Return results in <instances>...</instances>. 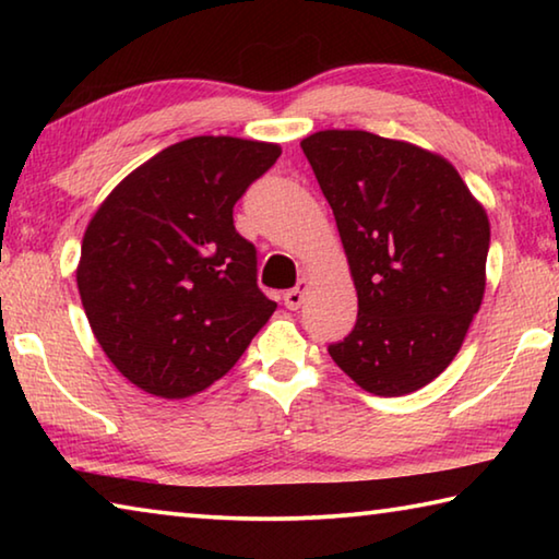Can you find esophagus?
I'll return each mask as SVG.
<instances>
[{
    "label": "esophagus",
    "mask_w": 559,
    "mask_h": 559,
    "mask_svg": "<svg viewBox=\"0 0 559 559\" xmlns=\"http://www.w3.org/2000/svg\"><path fill=\"white\" fill-rule=\"evenodd\" d=\"M306 290H308V281L300 278L296 288H290L283 293V302H286L288 310H298L302 306V298H306Z\"/></svg>",
    "instance_id": "esophagus-1"
}]
</instances>
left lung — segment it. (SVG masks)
Returning <instances> with one entry per match:
<instances>
[{
	"label": "left lung",
	"mask_w": 559,
	"mask_h": 559,
	"mask_svg": "<svg viewBox=\"0 0 559 559\" xmlns=\"http://www.w3.org/2000/svg\"><path fill=\"white\" fill-rule=\"evenodd\" d=\"M300 147L357 288L353 333L328 353L365 392H416L451 365L484 300L486 210L451 163L412 143L320 130Z\"/></svg>",
	"instance_id": "obj_1"
}]
</instances>
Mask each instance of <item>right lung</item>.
Listing matches in <instances>:
<instances>
[{
	"mask_svg": "<svg viewBox=\"0 0 559 559\" xmlns=\"http://www.w3.org/2000/svg\"><path fill=\"white\" fill-rule=\"evenodd\" d=\"M281 147L200 135L165 147L98 206L75 271L93 335L140 390L182 400L219 380L276 302L234 204Z\"/></svg>",
	"mask_w": 559,
	"mask_h": 559,
	"instance_id": "add662e5",
	"label": "right lung"
}]
</instances>
